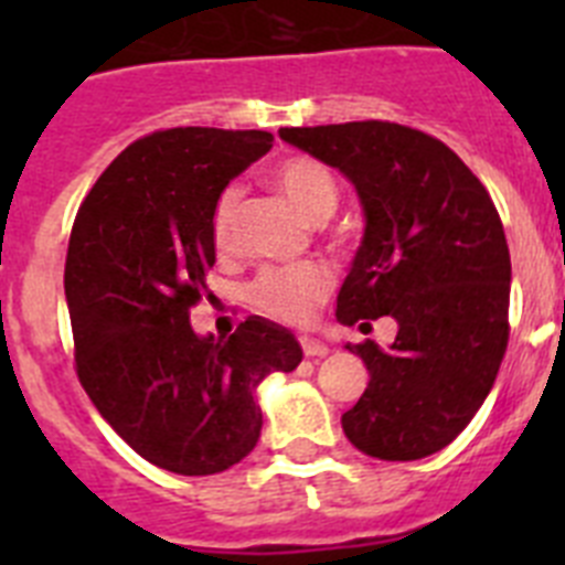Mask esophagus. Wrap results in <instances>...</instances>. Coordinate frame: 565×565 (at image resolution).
Masks as SVG:
<instances>
[{"label": "esophagus", "instance_id": "34e87169", "mask_svg": "<svg viewBox=\"0 0 565 565\" xmlns=\"http://www.w3.org/2000/svg\"><path fill=\"white\" fill-rule=\"evenodd\" d=\"M299 344H302V353L311 359H322L331 353V348H328L326 342H319V339H311V337H302L299 339Z\"/></svg>", "mask_w": 565, "mask_h": 565}]
</instances>
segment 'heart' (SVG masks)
Here are the masks:
<instances>
[{
	"label": "heart",
	"instance_id": "heart-1",
	"mask_svg": "<svg viewBox=\"0 0 565 565\" xmlns=\"http://www.w3.org/2000/svg\"><path fill=\"white\" fill-rule=\"evenodd\" d=\"M274 183L286 194L291 206L297 209L308 223H326L339 203V186L331 169L317 158L308 154H294L277 163L274 169ZM239 189L228 186L214 203L212 214V237L217 248H228L234 234V214H237ZM333 279L322 266L302 263V266H274L259 271L248 286V299L257 311L299 326L311 319L317 306L331 291Z\"/></svg>",
	"mask_w": 565,
	"mask_h": 565
}]
</instances>
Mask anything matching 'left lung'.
Returning <instances> with one entry per match:
<instances>
[{
  "label": "left lung",
  "instance_id": "1",
  "mask_svg": "<svg viewBox=\"0 0 565 565\" xmlns=\"http://www.w3.org/2000/svg\"><path fill=\"white\" fill-rule=\"evenodd\" d=\"M279 138L339 169L364 212L362 246L337 297L342 326L393 317L387 351L348 344L371 382L342 416L348 441L382 461L444 450L495 384L509 339L507 234L447 143L391 121L286 127Z\"/></svg>",
  "mask_w": 565,
  "mask_h": 565
}]
</instances>
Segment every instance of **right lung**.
Segmentation results:
<instances>
[{"label":"right lung","instance_id":"obj_1","mask_svg":"<svg viewBox=\"0 0 565 565\" xmlns=\"http://www.w3.org/2000/svg\"><path fill=\"white\" fill-rule=\"evenodd\" d=\"M263 129L174 127L129 143L89 189L64 266L76 371L124 441L178 476H214L263 430L257 387L302 348L263 317L198 337L189 311L214 266V203L271 149Z\"/></svg>","mask_w":565,"mask_h":565}]
</instances>
